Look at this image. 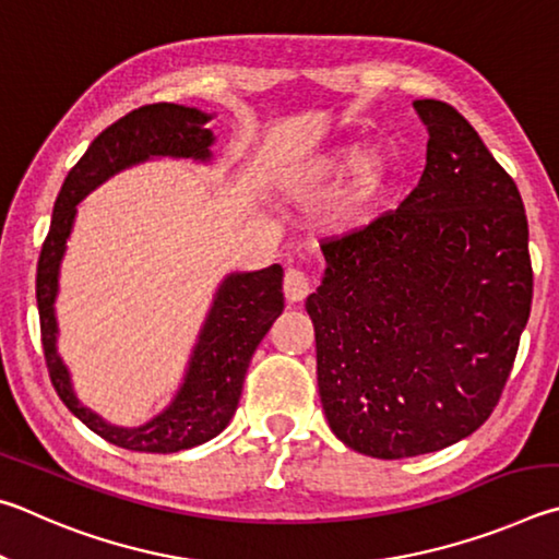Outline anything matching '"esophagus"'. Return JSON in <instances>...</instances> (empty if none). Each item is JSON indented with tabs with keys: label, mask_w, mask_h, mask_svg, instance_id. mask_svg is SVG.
Returning a JSON list of instances; mask_svg holds the SVG:
<instances>
[{
	"label": "esophagus",
	"mask_w": 559,
	"mask_h": 559,
	"mask_svg": "<svg viewBox=\"0 0 559 559\" xmlns=\"http://www.w3.org/2000/svg\"><path fill=\"white\" fill-rule=\"evenodd\" d=\"M311 292V282L307 277V272H301L297 267H289L285 272V297L287 301H301Z\"/></svg>",
	"instance_id": "esophagus-1"
}]
</instances>
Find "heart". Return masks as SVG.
Wrapping results in <instances>:
<instances>
[{"mask_svg": "<svg viewBox=\"0 0 559 559\" xmlns=\"http://www.w3.org/2000/svg\"><path fill=\"white\" fill-rule=\"evenodd\" d=\"M348 171L350 176L341 211H344L346 223H358L395 179V156L385 146H366V150H358L356 144L336 146V150L314 156L301 169L297 181L301 186L334 183L344 179Z\"/></svg>", "mask_w": 559, "mask_h": 559, "instance_id": "1", "label": "heart"}]
</instances>
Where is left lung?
Returning <instances> with one entry per match:
<instances>
[{"label": "left lung", "instance_id": "left-lung-1", "mask_svg": "<svg viewBox=\"0 0 559 559\" xmlns=\"http://www.w3.org/2000/svg\"><path fill=\"white\" fill-rule=\"evenodd\" d=\"M427 164L400 209L321 242L309 295L329 427L376 459L439 452L501 400L531 317L518 186L442 100H415Z\"/></svg>", "mask_w": 559, "mask_h": 559}]
</instances>
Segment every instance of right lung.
Returning a JSON list of instances; mask_svg holds the SVG:
<instances>
[{
  "mask_svg": "<svg viewBox=\"0 0 559 559\" xmlns=\"http://www.w3.org/2000/svg\"><path fill=\"white\" fill-rule=\"evenodd\" d=\"M211 115L195 110V107L156 103L127 112L103 130L87 146L81 162L68 171L53 205L51 228H48L41 254H38V319H41L46 368L56 393L95 435H100L110 444L132 449V452L171 454L199 447L221 435L238 407L242 380L254 348L260 346L274 319L285 309V295H282L285 272L280 264H270L258 272L228 274L221 289L215 292L213 307L201 329L179 393L162 415L134 429L107 425L93 409L78 403L71 376L58 356L53 299L58 292V267H61L66 240L71 235L78 211L75 205L112 174L152 159V156H183V159L209 162V146L213 144V132L205 130Z\"/></svg>",
  "mask_w": 559,
  "mask_h": 559,
  "instance_id": "obj_1",
  "label": "right lung"
}]
</instances>
